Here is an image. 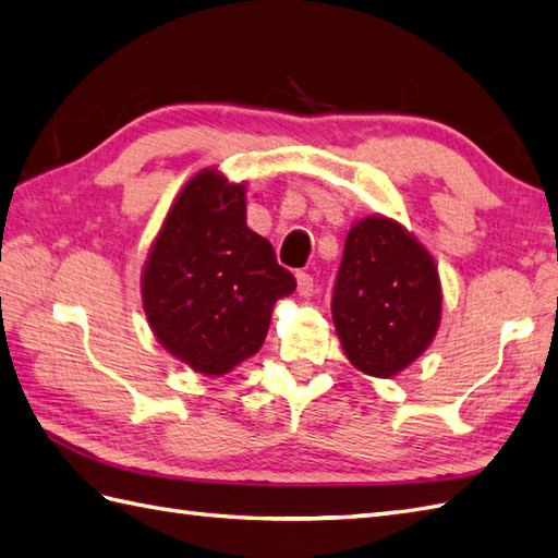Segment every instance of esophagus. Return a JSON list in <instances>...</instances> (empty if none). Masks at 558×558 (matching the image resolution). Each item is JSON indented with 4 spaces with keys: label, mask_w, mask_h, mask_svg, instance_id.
Returning a JSON list of instances; mask_svg holds the SVG:
<instances>
[{
    "label": "esophagus",
    "mask_w": 558,
    "mask_h": 558,
    "mask_svg": "<svg viewBox=\"0 0 558 558\" xmlns=\"http://www.w3.org/2000/svg\"><path fill=\"white\" fill-rule=\"evenodd\" d=\"M298 290L302 298H312L314 294V278L310 272H298Z\"/></svg>",
    "instance_id": "1"
}]
</instances>
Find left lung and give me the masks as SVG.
<instances>
[{"instance_id": "8db88e82", "label": "left lung", "mask_w": 558, "mask_h": 558, "mask_svg": "<svg viewBox=\"0 0 558 558\" xmlns=\"http://www.w3.org/2000/svg\"><path fill=\"white\" fill-rule=\"evenodd\" d=\"M432 254L386 216L354 222L333 288V324L354 369L390 378L432 345L441 324Z\"/></svg>"}]
</instances>
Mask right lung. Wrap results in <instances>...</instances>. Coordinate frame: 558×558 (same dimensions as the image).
<instances>
[{
    "label": "right lung",
    "mask_w": 558,
    "mask_h": 558,
    "mask_svg": "<svg viewBox=\"0 0 558 558\" xmlns=\"http://www.w3.org/2000/svg\"><path fill=\"white\" fill-rule=\"evenodd\" d=\"M244 194L216 168L196 172L165 216L141 276L153 336L204 376L256 354L272 306L298 288L266 236L248 230Z\"/></svg>",
    "instance_id": "obj_1"
}]
</instances>
